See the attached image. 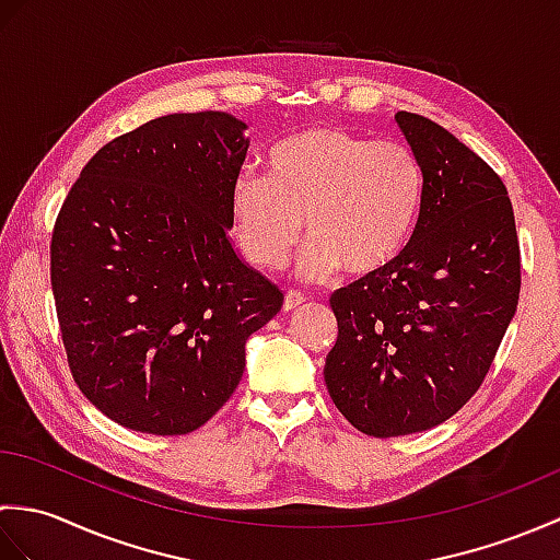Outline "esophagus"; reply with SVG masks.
<instances>
[{
	"mask_svg": "<svg viewBox=\"0 0 560 560\" xmlns=\"http://www.w3.org/2000/svg\"><path fill=\"white\" fill-rule=\"evenodd\" d=\"M305 303V295L301 291H287L283 295V311H295V307H301Z\"/></svg>",
	"mask_w": 560,
	"mask_h": 560,
	"instance_id": "esophagus-1",
	"label": "esophagus"
}]
</instances>
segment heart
I'll use <instances>...</instances> for the list:
<instances>
[{
    "instance_id": "obj_1",
    "label": "heart",
    "mask_w": 560,
    "mask_h": 560,
    "mask_svg": "<svg viewBox=\"0 0 560 560\" xmlns=\"http://www.w3.org/2000/svg\"><path fill=\"white\" fill-rule=\"evenodd\" d=\"M425 197V165L409 144L317 125L271 147L267 177H237L231 205L253 265H287L305 221L311 243L301 271L327 281L339 269L371 279L397 265L419 231Z\"/></svg>"
}]
</instances>
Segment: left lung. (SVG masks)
I'll use <instances>...</instances> for the list:
<instances>
[{
    "label": "left lung",
    "mask_w": 560,
    "mask_h": 560,
    "mask_svg": "<svg viewBox=\"0 0 560 560\" xmlns=\"http://www.w3.org/2000/svg\"><path fill=\"white\" fill-rule=\"evenodd\" d=\"M397 122L428 173L425 209L397 265L329 299L339 337L331 401L373 438L428 431L481 387L520 299V241L489 163L416 113Z\"/></svg>",
    "instance_id": "8db88e82"
}]
</instances>
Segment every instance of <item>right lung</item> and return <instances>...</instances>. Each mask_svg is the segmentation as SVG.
Segmentation results:
<instances>
[{
  "label": "right lung",
  "instance_id": "right-lung-1",
  "mask_svg": "<svg viewBox=\"0 0 560 560\" xmlns=\"http://www.w3.org/2000/svg\"><path fill=\"white\" fill-rule=\"evenodd\" d=\"M245 125L175 113L108 141L71 185L50 283L71 377L125 428L185 435L231 399L283 293L235 255Z\"/></svg>",
  "mask_w": 560,
  "mask_h": 560
}]
</instances>
